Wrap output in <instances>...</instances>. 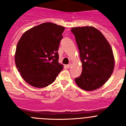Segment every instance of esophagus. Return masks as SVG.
Wrapping results in <instances>:
<instances>
[{"label": "esophagus", "instance_id": "34e87169", "mask_svg": "<svg viewBox=\"0 0 126 126\" xmlns=\"http://www.w3.org/2000/svg\"><path fill=\"white\" fill-rule=\"evenodd\" d=\"M71 65H72V64H69L68 65H67V68H70V67H71Z\"/></svg>", "mask_w": 126, "mask_h": 126}]
</instances>
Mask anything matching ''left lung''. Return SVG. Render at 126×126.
<instances>
[{
	"label": "left lung",
	"mask_w": 126,
	"mask_h": 126,
	"mask_svg": "<svg viewBox=\"0 0 126 126\" xmlns=\"http://www.w3.org/2000/svg\"><path fill=\"white\" fill-rule=\"evenodd\" d=\"M82 63V73L75 79L79 87L93 91L106 83L113 73L115 61L110 45L98 30L92 26L71 28Z\"/></svg>",
	"instance_id": "8db88e82"
}]
</instances>
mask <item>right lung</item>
Segmentation results:
<instances>
[{
    "instance_id": "obj_1",
    "label": "right lung",
    "mask_w": 126,
    "mask_h": 126,
    "mask_svg": "<svg viewBox=\"0 0 126 126\" xmlns=\"http://www.w3.org/2000/svg\"><path fill=\"white\" fill-rule=\"evenodd\" d=\"M65 28L44 23L26 31L19 39L15 63L24 81L36 88H44L55 81L63 69L58 50Z\"/></svg>"
}]
</instances>
